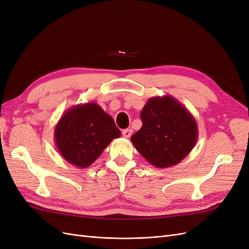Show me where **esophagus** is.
I'll use <instances>...</instances> for the list:
<instances>
[{
  "label": "esophagus",
  "instance_id": "34e87169",
  "mask_svg": "<svg viewBox=\"0 0 249 249\" xmlns=\"http://www.w3.org/2000/svg\"><path fill=\"white\" fill-rule=\"evenodd\" d=\"M132 134H133V130L132 129H126V130L123 131V136L124 138H130L132 136Z\"/></svg>",
  "mask_w": 249,
  "mask_h": 249
}]
</instances>
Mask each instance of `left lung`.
Here are the masks:
<instances>
[{"label": "left lung", "mask_w": 249, "mask_h": 249, "mask_svg": "<svg viewBox=\"0 0 249 249\" xmlns=\"http://www.w3.org/2000/svg\"><path fill=\"white\" fill-rule=\"evenodd\" d=\"M140 117L142 126L131 141L140 155L158 168L178 164L196 144V120L171 95L149 99Z\"/></svg>", "instance_id": "8db88e82"}]
</instances>
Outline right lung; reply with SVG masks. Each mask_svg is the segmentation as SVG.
I'll return each mask as SVG.
<instances>
[{
	"instance_id": "add662e5",
	"label": "right lung",
	"mask_w": 249,
	"mask_h": 249,
	"mask_svg": "<svg viewBox=\"0 0 249 249\" xmlns=\"http://www.w3.org/2000/svg\"><path fill=\"white\" fill-rule=\"evenodd\" d=\"M122 136L114 120L94 102L66 110L55 126L54 139L63 159L73 166H90L113 139Z\"/></svg>"
}]
</instances>
